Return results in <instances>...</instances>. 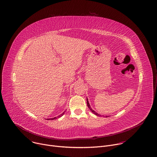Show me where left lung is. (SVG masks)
Here are the masks:
<instances>
[{"instance_id": "obj_1", "label": "left lung", "mask_w": 157, "mask_h": 157, "mask_svg": "<svg viewBox=\"0 0 157 157\" xmlns=\"http://www.w3.org/2000/svg\"><path fill=\"white\" fill-rule=\"evenodd\" d=\"M86 103H87V106H88V107L89 108V109L91 110V112H92V113H94L95 115H96L97 116H98V117H102V115H100V114H98V113H97V112H95L94 110H92V109L90 107V104H89V101H88V99H87V98H86ZM109 117V116H108ZM107 116H106V117H108Z\"/></svg>"}]
</instances>
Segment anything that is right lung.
<instances>
[{"label": "right lung", "instance_id": "1", "mask_svg": "<svg viewBox=\"0 0 157 157\" xmlns=\"http://www.w3.org/2000/svg\"><path fill=\"white\" fill-rule=\"evenodd\" d=\"M65 112H65H63L62 114H60L59 116H58L57 117H54V118H49V119H47V120H54V119H57V118H59V117H61L63 114H64V113Z\"/></svg>", "mask_w": 157, "mask_h": 157}]
</instances>
